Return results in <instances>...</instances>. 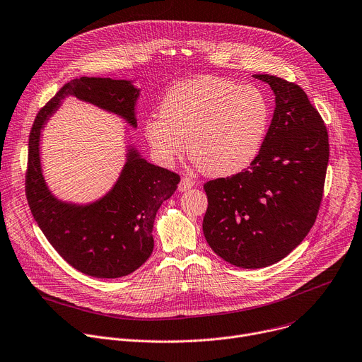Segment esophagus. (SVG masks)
I'll list each match as a JSON object with an SVG mask.
<instances>
[{
    "mask_svg": "<svg viewBox=\"0 0 362 362\" xmlns=\"http://www.w3.org/2000/svg\"><path fill=\"white\" fill-rule=\"evenodd\" d=\"M193 185H194V182H193L189 176H183L182 180H180V183H179V190H180V192H186V190H189L190 187H193Z\"/></svg>",
    "mask_w": 362,
    "mask_h": 362,
    "instance_id": "1",
    "label": "esophagus"
}]
</instances>
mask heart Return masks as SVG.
Segmentation results:
<instances>
[{
    "label": "heart",
    "instance_id": "b5f03b06",
    "mask_svg": "<svg viewBox=\"0 0 362 362\" xmlns=\"http://www.w3.org/2000/svg\"><path fill=\"white\" fill-rule=\"evenodd\" d=\"M270 103L254 85L201 76L176 83L160 104V115L144 122L146 139L163 163L186 147L209 176H231L257 158L267 137Z\"/></svg>",
    "mask_w": 362,
    "mask_h": 362
}]
</instances>
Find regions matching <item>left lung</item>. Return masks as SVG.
Returning a JSON list of instances; mask_svg holds the SVG:
<instances>
[{"label":"left lung","instance_id":"obj_1","mask_svg":"<svg viewBox=\"0 0 362 362\" xmlns=\"http://www.w3.org/2000/svg\"><path fill=\"white\" fill-rule=\"evenodd\" d=\"M254 78L276 95L264 144L244 172L204 185V235L221 258L243 269L272 266L305 240L329 161L326 125L306 92L273 75Z\"/></svg>","mask_w":362,"mask_h":362}]
</instances>
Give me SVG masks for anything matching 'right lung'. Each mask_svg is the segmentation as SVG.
<instances>
[{
	"mask_svg": "<svg viewBox=\"0 0 362 362\" xmlns=\"http://www.w3.org/2000/svg\"><path fill=\"white\" fill-rule=\"evenodd\" d=\"M139 92L128 81L74 79L39 111L28 137L25 196L30 211L59 255L78 272L98 279L122 277L144 264L154 247L157 209L175 193L180 176L129 150L118 182L103 199L86 206L64 204L49 192L42 175L40 129L68 95L118 114L136 127Z\"/></svg>",
	"mask_w": 362,
	"mask_h": 362,
	"instance_id": "obj_1",
	"label": "right lung"
}]
</instances>
